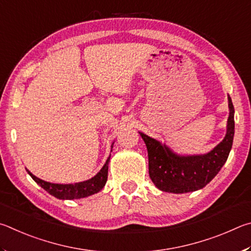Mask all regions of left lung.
I'll list each match as a JSON object with an SVG mask.
<instances>
[{"instance_id":"left-lung-1","label":"left lung","mask_w":251,"mask_h":251,"mask_svg":"<svg viewBox=\"0 0 251 251\" xmlns=\"http://www.w3.org/2000/svg\"><path fill=\"white\" fill-rule=\"evenodd\" d=\"M229 117L227 132L221 143L205 154L181 155L149 135L139 132L148 149L149 174L162 192L183 194L205 187L225 164L232 147L235 134V109L228 96Z\"/></svg>"}]
</instances>
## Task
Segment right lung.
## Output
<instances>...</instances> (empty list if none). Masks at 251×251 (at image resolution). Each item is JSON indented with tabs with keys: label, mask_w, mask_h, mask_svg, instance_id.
Listing matches in <instances>:
<instances>
[{
	"label": "right lung",
	"mask_w": 251,
	"mask_h": 251,
	"mask_svg": "<svg viewBox=\"0 0 251 251\" xmlns=\"http://www.w3.org/2000/svg\"><path fill=\"white\" fill-rule=\"evenodd\" d=\"M114 143V142H113ZM113 143L111 148H113ZM112 151V149H111ZM110 162V156L105 161L104 165L102 166L98 173H97L94 177H91L87 181L78 182L74 184H56L43 181V179L38 178L33 175L32 173L27 171V173L30 175L35 182H36L39 186L44 188L47 193L50 195L55 196L58 200H79L83 199V197H88L90 195H94L96 193L100 192L104 187L105 183H107L108 178V165Z\"/></svg>",
	"instance_id": "1"
}]
</instances>
